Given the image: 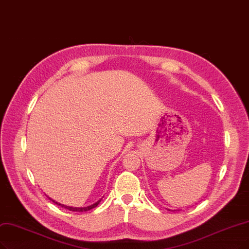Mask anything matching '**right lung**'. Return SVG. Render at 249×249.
<instances>
[{"mask_svg": "<svg viewBox=\"0 0 249 249\" xmlns=\"http://www.w3.org/2000/svg\"><path fill=\"white\" fill-rule=\"evenodd\" d=\"M49 198V197H48ZM52 202H54L55 204H57V205H59V206H61V207H64V208H67V209H69V210H71V211H79V213H83V211H88V210H90V209H92V208H94V207H96L98 204H99V202L101 201V199L100 200H98L97 202H95L94 204H92V205H90V206H87V207H72V206H67V205H63V204H60V203H58V202H55L54 200H52L51 198H49Z\"/></svg>", "mask_w": 249, "mask_h": 249, "instance_id": "1", "label": "right lung"}]
</instances>
